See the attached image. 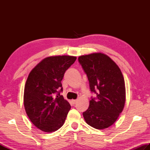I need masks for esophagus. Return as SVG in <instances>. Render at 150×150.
I'll use <instances>...</instances> for the list:
<instances>
[{
  "instance_id": "34e87169",
  "label": "esophagus",
  "mask_w": 150,
  "mask_h": 150,
  "mask_svg": "<svg viewBox=\"0 0 150 150\" xmlns=\"http://www.w3.org/2000/svg\"><path fill=\"white\" fill-rule=\"evenodd\" d=\"M71 102H72V103L73 104V105H75V104L76 103H77V100H71Z\"/></svg>"
}]
</instances>
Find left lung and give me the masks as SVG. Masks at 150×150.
I'll return each mask as SVG.
<instances>
[{"instance_id":"left-lung-1","label":"left lung","mask_w":150,"mask_h":150,"mask_svg":"<svg viewBox=\"0 0 150 150\" xmlns=\"http://www.w3.org/2000/svg\"><path fill=\"white\" fill-rule=\"evenodd\" d=\"M78 61L87 74L91 98L89 106L83 113L88 125L103 130L112 125L122 112L126 100V88L120 68L108 55L94 53L81 55Z\"/></svg>"}]
</instances>
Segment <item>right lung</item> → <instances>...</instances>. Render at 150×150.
Instances as JSON below:
<instances>
[{"mask_svg": "<svg viewBox=\"0 0 150 150\" xmlns=\"http://www.w3.org/2000/svg\"><path fill=\"white\" fill-rule=\"evenodd\" d=\"M76 59L70 55L47 57L28 77L24 92L25 110L33 124L45 132L56 131L65 122L71 106L60 95L62 81Z\"/></svg>", "mask_w": 150, "mask_h": 150, "instance_id": "1", "label": "right lung"}]
</instances>
